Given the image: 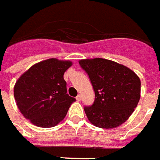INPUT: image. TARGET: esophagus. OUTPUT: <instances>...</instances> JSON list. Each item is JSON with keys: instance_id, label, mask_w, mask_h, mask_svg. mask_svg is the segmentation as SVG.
Instances as JSON below:
<instances>
[{"instance_id": "1", "label": "esophagus", "mask_w": 160, "mask_h": 160, "mask_svg": "<svg viewBox=\"0 0 160 160\" xmlns=\"http://www.w3.org/2000/svg\"><path fill=\"white\" fill-rule=\"evenodd\" d=\"M76 99H77V101H78V102H79V101H81V96H80V95H78V96L76 97Z\"/></svg>"}]
</instances>
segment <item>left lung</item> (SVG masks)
<instances>
[{"instance_id":"left-lung-1","label":"left lung","mask_w":160,"mask_h":160,"mask_svg":"<svg viewBox=\"0 0 160 160\" xmlns=\"http://www.w3.org/2000/svg\"><path fill=\"white\" fill-rule=\"evenodd\" d=\"M95 91V102L84 108L87 118L100 128L123 124L140 98V80L133 71L112 60L96 58L79 60Z\"/></svg>"}]
</instances>
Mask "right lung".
Masks as SVG:
<instances>
[{
	"instance_id": "add662e5",
	"label": "right lung",
	"mask_w": 160,
	"mask_h": 160,
	"mask_svg": "<svg viewBox=\"0 0 160 160\" xmlns=\"http://www.w3.org/2000/svg\"><path fill=\"white\" fill-rule=\"evenodd\" d=\"M70 60L49 58L33 64L18 78L13 88L18 108L39 128H52L63 121L76 99L67 94L64 74Z\"/></svg>"
}]
</instances>
